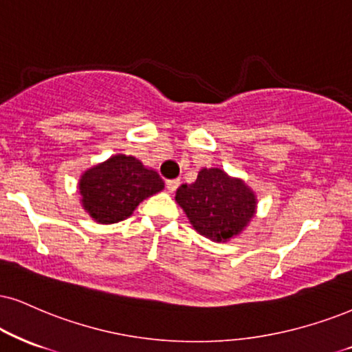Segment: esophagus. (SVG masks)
Wrapping results in <instances>:
<instances>
[{
    "label": "esophagus",
    "mask_w": 352,
    "mask_h": 352,
    "mask_svg": "<svg viewBox=\"0 0 352 352\" xmlns=\"http://www.w3.org/2000/svg\"><path fill=\"white\" fill-rule=\"evenodd\" d=\"M181 181L179 179H171V181H166V189L168 192H175V190L179 188Z\"/></svg>",
    "instance_id": "obj_1"
}]
</instances>
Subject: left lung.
I'll use <instances>...</instances> for the list:
<instances>
[{"label":"left lung","instance_id":"obj_1","mask_svg":"<svg viewBox=\"0 0 352 352\" xmlns=\"http://www.w3.org/2000/svg\"><path fill=\"white\" fill-rule=\"evenodd\" d=\"M175 201L194 230L217 243L240 235L258 209L254 190L220 168H202L196 183L176 190Z\"/></svg>","mask_w":352,"mask_h":352}]
</instances>
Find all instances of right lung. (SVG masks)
I'll return each instance as SVG.
<instances>
[{
  "label": "right lung",
  "mask_w": 352,
  "mask_h": 352,
  "mask_svg": "<svg viewBox=\"0 0 352 352\" xmlns=\"http://www.w3.org/2000/svg\"><path fill=\"white\" fill-rule=\"evenodd\" d=\"M164 189L155 169L132 155L117 153L86 169L78 181L80 202L94 222L117 223L129 219L146 197Z\"/></svg>",
  "instance_id": "add662e5"
}]
</instances>
